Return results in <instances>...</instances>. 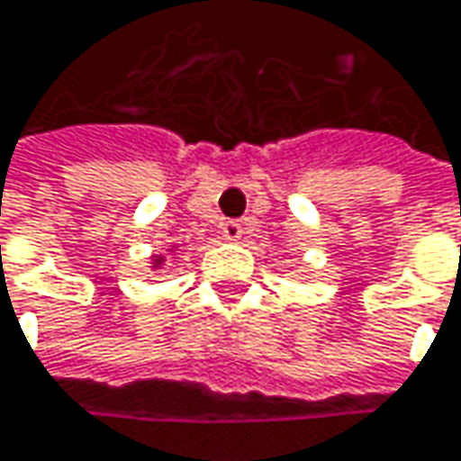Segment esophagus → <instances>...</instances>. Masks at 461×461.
Returning a JSON list of instances; mask_svg holds the SVG:
<instances>
[{"instance_id":"obj_1","label":"esophagus","mask_w":461,"mask_h":461,"mask_svg":"<svg viewBox=\"0 0 461 461\" xmlns=\"http://www.w3.org/2000/svg\"><path fill=\"white\" fill-rule=\"evenodd\" d=\"M221 234H224V240H231V242H234V240L242 237V224L234 221V219H231V221H224V224H221Z\"/></svg>"}]
</instances>
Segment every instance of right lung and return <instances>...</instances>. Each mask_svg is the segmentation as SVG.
<instances>
[{
    "label": "right lung",
    "instance_id": "obj_1",
    "mask_svg": "<svg viewBox=\"0 0 461 461\" xmlns=\"http://www.w3.org/2000/svg\"><path fill=\"white\" fill-rule=\"evenodd\" d=\"M152 261H155V267H158V264H160V261H163V258H160V256H155V258H152Z\"/></svg>",
    "mask_w": 461,
    "mask_h": 461
}]
</instances>
